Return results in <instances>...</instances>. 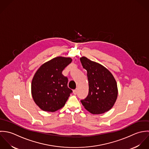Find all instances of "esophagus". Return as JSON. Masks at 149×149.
Returning a JSON list of instances; mask_svg holds the SVG:
<instances>
[{
  "instance_id": "obj_1",
  "label": "esophagus",
  "mask_w": 149,
  "mask_h": 149,
  "mask_svg": "<svg viewBox=\"0 0 149 149\" xmlns=\"http://www.w3.org/2000/svg\"><path fill=\"white\" fill-rule=\"evenodd\" d=\"M77 92H78V89H77L73 90V93H74L75 95H76V94H77Z\"/></svg>"
}]
</instances>
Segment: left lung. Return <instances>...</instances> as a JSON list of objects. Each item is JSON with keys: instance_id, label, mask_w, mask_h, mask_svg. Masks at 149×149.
I'll return each instance as SVG.
<instances>
[{"instance_id": "1", "label": "left lung", "mask_w": 149, "mask_h": 149, "mask_svg": "<svg viewBox=\"0 0 149 149\" xmlns=\"http://www.w3.org/2000/svg\"><path fill=\"white\" fill-rule=\"evenodd\" d=\"M81 62L87 71L89 94L81 102L90 113L101 114L110 110L118 97V87L111 72L101 64L82 57Z\"/></svg>"}]
</instances>
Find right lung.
<instances>
[{
    "instance_id": "right-lung-1",
    "label": "right lung",
    "mask_w": 149,
    "mask_h": 149,
    "mask_svg": "<svg viewBox=\"0 0 149 149\" xmlns=\"http://www.w3.org/2000/svg\"><path fill=\"white\" fill-rule=\"evenodd\" d=\"M72 61L69 58L56 57L43 64L31 82V94L35 103L43 111L55 112L61 108L72 90L67 86L63 70Z\"/></svg>"
}]
</instances>
